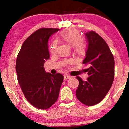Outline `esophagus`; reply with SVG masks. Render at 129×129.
<instances>
[{"instance_id":"34e87169","label":"esophagus","mask_w":129,"mask_h":129,"mask_svg":"<svg viewBox=\"0 0 129 129\" xmlns=\"http://www.w3.org/2000/svg\"><path fill=\"white\" fill-rule=\"evenodd\" d=\"M64 80H67V79H70L71 78H72V77L69 76V75H64Z\"/></svg>"}]
</instances>
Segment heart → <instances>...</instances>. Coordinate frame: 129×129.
Wrapping results in <instances>:
<instances>
[{
    "mask_svg": "<svg viewBox=\"0 0 129 129\" xmlns=\"http://www.w3.org/2000/svg\"><path fill=\"white\" fill-rule=\"evenodd\" d=\"M61 38L69 45L73 46L74 51L78 54H82L85 50V45L81 39L80 33L77 30L72 29H68L64 30L61 34ZM58 42L56 40H53L50 46V51L51 54H54L56 51ZM71 60L68 61L71 62Z\"/></svg>",
    "mask_w": 129,
    "mask_h": 129,
    "instance_id": "1",
    "label": "heart"
}]
</instances>
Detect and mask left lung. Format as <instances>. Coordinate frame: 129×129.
Returning a JSON list of instances; mask_svg holds the SVG:
<instances>
[{"label": "left lung", "mask_w": 129, "mask_h": 129, "mask_svg": "<svg viewBox=\"0 0 129 129\" xmlns=\"http://www.w3.org/2000/svg\"><path fill=\"white\" fill-rule=\"evenodd\" d=\"M85 36L87 49L83 64L90 66L87 69L89 77L84 81L76 76L79 84L76 96L82 103L92 106L99 103L111 89L114 79L115 61L108 46L99 34L90 31Z\"/></svg>", "instance_id": "1"}]
</instances>
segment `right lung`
Here are the masks:
<instances>
[{"instance_id": "1", "label": "right lung", "mask_w": 129, "mask_h": 129, "mask_svg": "<svg viewBox=\"0 0 129 129\" xmlns=\"http://www.w3.org/2000/svg\"><path fill=\"white\" fill-rule=\"evenodd\" d=\"M59 29L41 28L25 40L17 55V79L26 100L35 107L46 109L58 99L64 80L62 74L46 72L44 64L50 58L48 40Z\"/></svg>"}]
</instances>
